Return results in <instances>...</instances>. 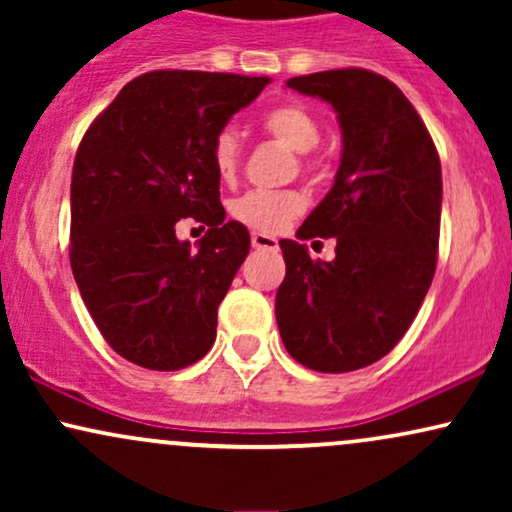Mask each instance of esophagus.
I'll return each instance as SVG.
<instances>
[{
    "label": "esophagus",
    "instance_id": "1",
    "mask_svg": "<svg viewBox=\"0 0 512 512\" xmlns=\"http://www.w3.org/2000/svg\"><path fill=\"white\" fill-rule=\"evenodd\" d=\"M252 248L255 250H279V240L272 236H264V233H252Z\"/></svg>",
    "mask_w": 512,
    "mask_h": 512
}]
</instances>
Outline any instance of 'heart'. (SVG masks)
<instances>
[{
  "instance_id": "b5f03b06",
  "label": "heart",
  "mask_w": 512,
  "mask_h": 512,
  "mask_svg": "<svg viewBox=\"0 0 512 512\" xmlns=\"http://www.w3.org/2000/svg\"><path fill=\"white\" fill-rule=\"evenodd\" d=\"M262 129L269 137L284 144L286 149L303 154L298 158L303 170H310V158L305 156L320 144L322 129L315 115L298 103H281L264 113ZM211 163L223 182L236 178L240 168V142L231 127L221 129L211 142ZM303 211V197L296 190H252L231 202V216L248 228L260 233H279L291 219Z\"/></svg>"
}]
</instances>
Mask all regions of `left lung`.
Segmentation results:
<instances>
[{"label":"left lung","instance_id":"1","mask_svg":"<svg viewBox=\"0 0 512 512\" xmlns=\"http://www.w3.org/2000/svg\"><path fill=\"white\" fill-rule=\"evenodd\" d=\"M337 110L342 163L296 236L337 238L334 260L279 240L286 276L276 325L305 368L349 373L380 361L414 322L438 262L443 178L431 134L385 76L330 69L286 81Z\"/></svg>","mask_w":512,"mask_h":512}]
</instances>
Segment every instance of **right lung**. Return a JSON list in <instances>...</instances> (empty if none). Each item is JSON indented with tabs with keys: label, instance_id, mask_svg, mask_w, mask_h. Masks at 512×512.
Returning a JSON list of instances; mask_svg holds the SVG:
<instances>
[{
	"label": "right lung",
	"instance_id": "right-lung-1",
	"mask_svg": "<svg viewBox=\"0 0 512 512\" xmlns=\"http://www.w3.org/2000/svg\"><path fill=\"white\" fill-rule=\"evenodd\" d=\"M267 84V76L146 72L81 139L69 262L103 339L137 366L180 370L214 344L250 233L223 221L211 142ZM182 218L210 226L197 251L174 238Z\"/></svg>",
	"mask_w": 512,
	"mask_h": 512
}]
</instances>
